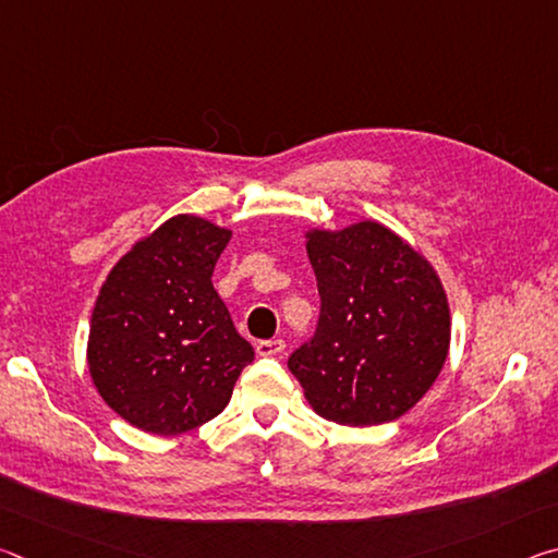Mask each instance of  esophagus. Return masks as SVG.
I'll return each instance as SVG.
<instances>
[{
	"label": "esophagus",
	"mask_w": 558,
	"mask_h": 558,
	"mask_svg": "<svg viewBox=\"0 0 558 558\" xmlns=\"http://www.w3.org/2000/svg\"><path fill=\"white\" fill-rule=\"evenodd\" d=\"M282 349H286V342H282V339H260L256 344V352L260 356H276L282 352Z\"/></svg>",
	"instance_id": "obj_1"
}]
</instances>
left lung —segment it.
Returning a JSON list of instances; mask_svg holds the SVG:
<instances>
[{"label": "left lung", "instance_id": "8db88e82", "mask_svg": "<svg viewBox=\"0 0 558 558\" xmlns=\"http://www.w3.org/2000/svg\"><path fill=\"white\" fill-rule=\"evenodd\" d=\"M305 235L323 305L315 337L288 359L290 372L327 421H396L446 364L450 307L438 272L376 221Z\"/></svg>", "mask_w": 558, "mask_h": 558}]
</instances>
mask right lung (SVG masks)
<instances>
[{"instance_id": "obj_1", "label": "right lung", "mask_w": 558, "mask_h": 558, "mask_svg": "<svg viewBox=\"0 0 558 558\" xmlns=\"http://www.w3.org/2000/svg\"><path fill=\"white\" fill-rule=\"evenodd\" d=\"M231 239L179 214L122 256L90 317L88 369L112 411L155 436H179L219 415L253 362L214 290V266Z\"/></svg>"}]
</instances>
